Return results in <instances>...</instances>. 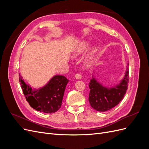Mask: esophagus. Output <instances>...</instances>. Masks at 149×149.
Masks as SVG:
<instances>
[{
  "label": "esophagus",
  "mask_w": 149,
  "mask_h": 149,
  "mask_svg": "<svg viewBox=\"0 0 149 149\" xmlns=\"http://www.w3.org/2000/svg\"><path fill=\"white\" fill-rule=\"evenodd\" d=\"M75 78L77 79H81L82 77H81V75L80 74L77 73V74H75Z\"/></svg>",
  "instance_id": "esophagus-1"
}]
</instances>
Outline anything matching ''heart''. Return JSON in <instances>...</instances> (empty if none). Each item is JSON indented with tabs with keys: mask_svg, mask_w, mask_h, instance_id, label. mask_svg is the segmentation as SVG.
Here are the masks:
<instances>
[{
	"mask_svg": "<svg viewBox=\"0 0 149 149\" xmlns=\"http://www.w3.org/2000/svg\"><path fill=\"white\" fill-rule=\"evenodd\" d=\"M89 43L86 42H83L79 44L78 47L76 48V55H79V54H81L85 52H86L88 48H89Z\"/></svg>",
	"mask_w": 149,
	"mask_h": 149,
	"instance_id": "1",
	"label": "heart"
}]
</instances>
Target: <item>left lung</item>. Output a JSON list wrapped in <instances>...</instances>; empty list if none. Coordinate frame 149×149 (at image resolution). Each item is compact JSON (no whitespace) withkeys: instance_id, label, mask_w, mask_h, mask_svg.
<instances>
[{"instance_id":"8db88e82","label":"left lung","mask_w":149,"mask_h":149,"mask_svg":"<svg viewBox=\"0 0 149 149\" xmlns=\"http://www.w3.org/2000/svg\"><path fill=\"white\" fill-rule=\"evenodd\" d=\"M129 65V64H128ZM129 84V68L120 83L116 87L106 88L92 78L90 81L89 101L91 106L97 111L104 112L115 107L123 100Z\"/></svg>"}]
</instances>
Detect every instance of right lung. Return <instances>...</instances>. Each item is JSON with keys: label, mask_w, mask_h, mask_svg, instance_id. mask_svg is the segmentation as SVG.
I'll list each match as a JSON object with an SVG mask.
<instances>
[{"label": "right lung", "mask_w": 149, "mask_h": 149, "mask_svg": "<svg viewBox=\"0 0 149 149\" xmlns=\"http://www.w3.org/2000/svg\"><path fill=\"white\" fill-rule=\"evenodd\" d=\"M19 81L26 100L34 109L54 113L61 106L66 86L69 79L62 75H56L43 88L38 90L31 89L26 85L19 74Z\"/></svg>", "instance_id": "right-lung-1"}]
</instances>
